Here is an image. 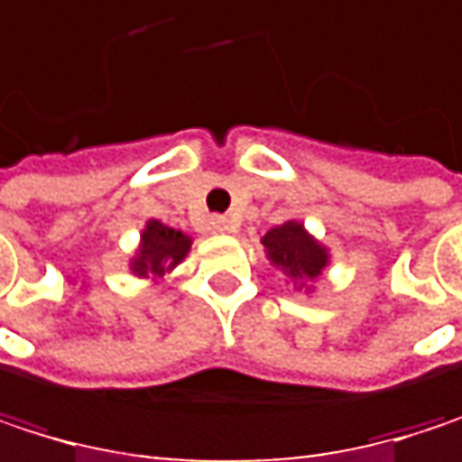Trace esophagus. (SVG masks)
I'll return each instance as SVG.
<instances>
[{"label": "esophagus", "instance_id": "1", "mask_svg": "<svg viewBox=\"0 0 462 462\" xmlns=\"http://www.w3.org/2000/svg\"><path fill=\"white\" fill-rule=\"evenodd\" d=\"M211 230L214 232H232V222L227 217H214L211 219Z\"/></svg>", "mask_w": 462, "mask_h": 462}]
</instances>
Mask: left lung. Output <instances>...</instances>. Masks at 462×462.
Segmentation results:
<instances>
[{
	"mask_svg": "<svg viewBox=\"0 0 462 462\" xmlns=\"http://www.w3.org/2000/svg\"><path fill=\"white\" fill-rule=\"evenodd\" d=\"M262 245L270 264L278 267L283 275H289L297 289L305 286L308 291H313V286L308 283H316L321 278L323 267L328 264V248L297 219L267 230V235L262 237Z\"/></svg>",
	"mask_w": 462,
	"mask_h": 462,
	"instance_id": "left-lung-1",
	"label": "left lung"
}]
</instances>
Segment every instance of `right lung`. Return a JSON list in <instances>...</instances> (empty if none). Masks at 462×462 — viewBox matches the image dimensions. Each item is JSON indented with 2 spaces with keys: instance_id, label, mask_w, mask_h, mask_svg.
Here are the masks:
<instances>
[{
  "instance_id": "add662e5",
  "label": "right lung",
  "mask_w": 462,
  "mask_h": 462,
  "mask_svg": "<svg viewBox=\"0 0 462 462\" xmlns=\"http://www.w3.org/2000/svg\"><path fill=\"white\" fill-rule=\"evenodd\" d=\"M192 237L181 230H173L157 219H149L141 230L136 254L131 256V273L146 281H162L176 264H181L189 254Z\"/></svg>"
}]
</instances>
